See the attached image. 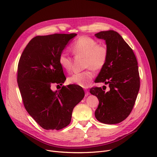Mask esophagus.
Returning <instances> with one entry per match:
<instances>
[{
  "instance_id": "esophagus-1",
  "label": "esophagus",
  "mask_w": 157,
  "mask_h": 157,
  "mask_svg": "<svg viewBox=\"0 0 157 157\" xmlns=\"http://www.w3.org/2000/svg\"><path fill=\"white\" fill-rule=\"evenodd\" d=\"M85 97L88 96V95H89V92H88V91L87 90H85Z\"/></svg>"
}]
</instances>
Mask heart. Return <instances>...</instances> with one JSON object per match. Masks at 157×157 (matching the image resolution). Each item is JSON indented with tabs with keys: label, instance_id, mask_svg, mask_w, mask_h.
<instances>
[{
	"label": "heart",
	"instance_id": "obj_1",
	"mask_svg": "<svg viewBox=\"0 0 157 157\" xmlns=\"http://www.w3.org/2000/svg\"><path fill=\"white\" fill-rule=\"evenodd\" d=\"M75 56L82 57L83 67L87 70L72 75L68 81L71 84L79 86L87 87L94 76L92 70L99 71L105 65L108 58V49L102 44L88 36H81L72 44L71 48ZM60 66L69 72L72 69V59L64 52H62L58 59Z\"/></svg>",
	"mask_w": 157,
	"mask_h": 157
}]
</instances>
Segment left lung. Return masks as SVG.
Returning a JSON list of instances; mask_svg holds the SVG:
<instances>
[{
	"label": "left lung",
	"mask_w": 157,
	"mask_h": 157,
	"mask_svg": "<svg viewBox=\"0 0 157 157\" xmlns=\"http://www.w3.org/2000/svg\"><path fill=\"white\" fill-rule=\"evenodd\" d=\"M95 35L105 40L108 49L106 64L95 82L108 84L110 88L107 92L101 87L90 89L91 94L99 100L95 116L100 122L117 124L129 116L140 90L137 59L132 48L116 31H100Z\"/></svg>",
	"instance_id": "obj_1"
}]
</instances>
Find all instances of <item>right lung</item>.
Wrapping results in <instances>:
<instances>
[{
  "instance_id": "obj_1",
  "label": "right lung",
  "mask_w": 157,
  "mask_h": 157,
  "mask_svg": "<svg viewBox=\"0 0 157 157\" xmlns=\"http://www.w3.org/2000/svg\"><path fill=\"white\" fill-rule=\"evenodd\" d=\"M76 33L36 36L30 40L17 66L18 86L24 106L46 130H60L70 124L73 109L85 97L76 85L53 91V84L62 85L66 78L58 59Z\"/></svg>"
}]
</instances>
